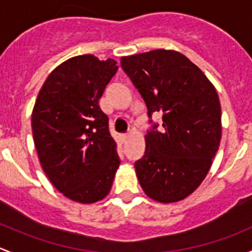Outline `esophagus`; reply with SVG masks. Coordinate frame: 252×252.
Returning <instances> with one entry per match:
<instances>
[{
  "mask_svg": "<svg viewBox=\"0 0 252 252\" xmlns=\"http://www.w3.org/2000/svg\"><path fill=\"white\" fill-rule=\"evenodd\" d=\"M128 137H129V133H125V134H123V137H121V138H123V142H124V143H125V142L127 141V139H128Z\"/></svg>",
  "mask_w": 252,
  "mask_h": 252,
  "instance_id": "obj_1",
  "label": "esophagus"
}]
</instances>
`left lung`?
Here are the masks:
<instances>
[{
	"label": "left lung",
	"instance_id": "1",
	"mask_svg": "<svg viewBox=\"0 0 252 252\" xmlns=\"http://www.w3.org/2000/svg\"><path fill=\"white\" fill-rule=\"evenodd\" d=\"M121 68L141 93L149 124L145 152L134 162L144 193L175 203L193 193L206 177L221 141V104L205 74L176 51L155 49L123 57ZM163 115L160 131L152 123Z\"/></svg>",
	"mask_w": 252,
	"mask_h": 252
}]
</instances>
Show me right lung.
<instances>
[{
	"mask_svg": "<svg viewBox=\"0 0 252 252\" xmlns=\"http://www.w3.org/2000/svg\"><path fill=\"white\" fill-rule=\"evenodd\" d=\"M116 71L114 59L70 58L48 75L33 107L31 127L41 166L52 184L77 203L105 198L120 165L109 118L98 104Z\"/></svg>",
	"mask_w": 252,
	"mask_h": 252,
	"instance_id": "add662e5",
	"label": "right lung"
}]
</instances>
